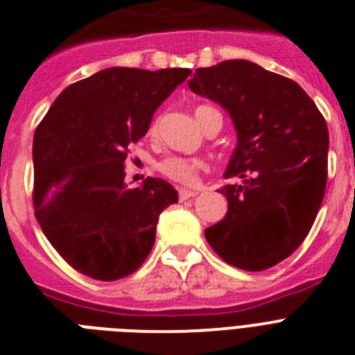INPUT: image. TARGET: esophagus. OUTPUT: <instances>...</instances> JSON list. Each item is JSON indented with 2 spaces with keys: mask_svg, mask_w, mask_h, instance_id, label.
<instances>
[{
  "mask_svg": "<svg viewBox=\"0 0 355 355\" xmlns=\"http://www.w3.org/2000/svg\"><path fill=\"white\" fill-rule=\"evenodd\" d=\"M197 190H188V188H180V200H187L190 197H196L197 196Z\"/></svg>",
  "mask_w": 355,
  "mask_h": 355,
  "instance_id": "1",
  "label": "esophagus"
}]
</instances>
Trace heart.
Segmentation results:
<instances>
[{
	"label": "heart",
	"instance_id": "heart-1",
	"mask_svg": "<svg viewBox=\"0 0 355 355\" xmlns=\"http://www.w3.org/2000/svg\"><path fill=\"white\" fill-rule=\"evenodd\" d=\"M213 108L209 106H199L196 110V119L199 121V124L202 126V119L208 112H211ZM150 135L156 133V128H150L149 131ZM202 168V163L197 162V159H187V158H180V156H171V158L163 159L159 163V171L163 172L165 175H168L171 180L178 181V183H184V184H192L196 183L197 174Z\"/></svg>",
	"mask_w": 355,
	"mask_h": 355
}]
</instances>
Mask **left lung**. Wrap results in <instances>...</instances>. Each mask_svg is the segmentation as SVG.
Here are the masks:
<instances>
[{
  "label": "left lung",
  "mask_w": 355,
  "mask_h": 355,
  "mask_svg": "<svg viewBox=\"0 0 355 355\" xmlns=\"http://www.w3.org/2000/svg\"><path fill=\"white\" fill-rule=\"evenodd\" d=\"M188 87L227 112L238 139L224 178L241 183L220 188L227 213L206 240L241 270L270 268L302 243L324 200L325 119L300 85L247 60L196 69Z\"/></svg>",
  "instance_id": "obj_1"
}]
</instances>
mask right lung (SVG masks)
Listing matches in <instances>:
<instances>
[{"mask_svg": "<svg viewBox=\"0 0 355 355\" xmlns=\"http://www.w3.org/2000/svg\"><path fill=\"white\" fill-rule=\"evenodd\" d=\"M190 69L110 67L69 85L33 137V206L62 258L97 281L133 274L155 245L159 213L178 202L167 181L128 188V146Z\"/></svg>", "mask_w": 355, "mask_h": 355, "instance_id": "1", "label": "right lung"}]
</instances>
